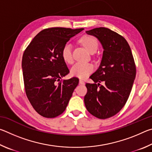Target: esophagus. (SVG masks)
<instances>
[{
  "label": "esophagus",
  "instance_id": "obj_1",
  "mask_svg": "<svg viewBox=\"0 0 152 152\" xmlns=\"http://www.w3.org/2000/svg\"><path fill=\"white\" fill-rule=\"evenodd\" d=\"M79 83L80 84H82V85H84V84H85V83H84V82L83 80H79Z\"/></svg>",
  "mask_w": 152,
  "mask_h": 152
}]
</instances>
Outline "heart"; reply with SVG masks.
<instances>
[{
    "label": "heart",
    "instance_id": "1",
    "mask_svg": "<svg viewBox=\"0 0 152 152\" xmlns=\"http://www.w3.org/2000/svg\"><path fill=\"white\" fill-rule=\"evenodd\" d=\"M80 42L90 53H94L97 50L98 42L96 39L92 36H83L80 39ZM61 56L66 63H72V46L70 43H67L64 45L61 50ZM94 70V65L91 63L77 62L72 67L70 72L74 76L78 77L80 78H85L93 72Z\"/></svg>",
    "mask_w": 152,
    "mask_h": 152
}]
</instances>
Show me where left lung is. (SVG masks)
<instances>
[{
  "label": "left lung",
  "instance_id": "obj_1",
  "mask_svg": "<svg viewBox=\"0 0 152 152\" xmlns=\"http://www.w3.org/2000/svg\"><path fill=\"white\" fill-rule=\"evenodd\" d=\"M86 33L96 37L104 51L99 68L90 76L94 83L86 84L84 104L91 115L105 119L119 113L127 101L136 75L134 59L127 42L117 33L105 27Z\"/></svg>",
  "mask_w": 152,
  "mask_h": 152
}]
</instances>
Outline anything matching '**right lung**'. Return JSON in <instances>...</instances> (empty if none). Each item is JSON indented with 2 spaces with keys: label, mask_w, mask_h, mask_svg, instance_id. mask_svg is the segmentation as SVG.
I'll list each match as a JSON object with an SVG mask.
<instances>
[{
  "label": "right lung",
  "mask_w": 152,
  "mask_h": 152,
  "mask_svg": "<svg viewBox=\"0 0 152 152\" xmlns=\"http://www.w3.org/2000/svg\"><path fill=\"white\" fill-rule=\"evenodd\" d=\"M84 29L51 27L42 30L25 50L22 59L25 92L35 111L46 118L61 115L79 80H61L69 71L61 56L64 45Z\"/></svg>",
  "instance_id": "right-lung-1"
}]
</instances>
